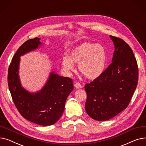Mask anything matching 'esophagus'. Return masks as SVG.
Here are the masks:
<instances>
[{
	"mask_svg": "<svg viewBox=\"0 0 146 146\" xmlns=\"http://www.w3.org/2000/svg\"><path fill=\"white\" fill-rule=\"evenodd\" d=\"M74 87H75V88L78 89V88H81L82 87V85L80 82H75V84H74Z\"/></svg>",
	"mask_w": 146,
	"mask_h": 146,
	"instance_id": "obj_1",
	"label": "esophagus"
}]
</instances>
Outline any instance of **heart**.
Masks as SVG:
<instances>
[{
  "instance_id": "obj_1",
  "label": "heart",
  "mask_w": 146,
  "mask_h": 146,
  "mask_svg": "<svg viewBox=\"0 0 146 146\" xmlns=\"http://www.w3.org/2000/svg\"><path fill=\"white\" fill-rule=\"evenodd\" d=\"M107 61L104 48L100 44L83 42L74 47L69 56H64L62 65L66 71L74 69V63L78 64V69L86 78L95 80L103 72Z\"/></svg>"
}]
</instances>
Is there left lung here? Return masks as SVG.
Returning a JSON list of instances; mask_svg holds the SVG:
<instances>
[{
	"instance_id": "left-lung-1",
	"label": "left lung",
	"mask_w": 146,
	"mask_h": 146,
	"mask_svg": "<svg viewBox=\"0 0 146 146\" xmlns=\"http://www.w3.org/2000/svg\"><path fill=\"white\" fill-rule=\"evenodd\" d=\"M115 46L111 63L98 78L85 85L88 115L97 121L113 118L129 105L139 80V68L130 46L110 36Z\"/></svg>"
}]
</instances>
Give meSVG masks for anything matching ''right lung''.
<instances>
[{"label":"right lung","instance_id":"1","mask_svg":"<svg viewBox=\"0 0 146 146\" xmlns=\"http://www.w3.org/2000/svg\"><path fill=\"white\" fill-rule=\"evenodd\" d=\"M40 44L35 38L24 42L17 50L9 66L7 82L13 101L21 115L41 125L55 124L61 117L68 96L72 91V80L52 72L42 90L31 94L22 87L18 76L20 56Z\"/></svg>","mask_w":146,"mask_h":146}]
</instances>
